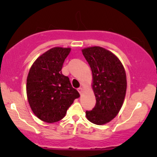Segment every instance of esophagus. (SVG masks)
I'll return each mask as SVG.
<instances>
[{
    "label": "esophagus",
    "instance_id": "34e87169",
    "mask_svg": "<svg viewBox=\"0 0 157 157\" xmlns=\"http://www.w3.org/2000/svg\"><path fill=\"white\" fill-rule=\"evenodd\" d=\"M78 92H79V94H82V93H83V88L82 87H80V88H78Z\"/></svg>",
    "mask_w": 157,
    "mask_h": 157
}]
</instances>
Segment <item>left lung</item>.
Here are the masks:
<instances>
[{"mask_svg": "<svg viewBox=\"0 0 157 157\" xmlns=\"http://www.w3.org/2000/svg\"><path fill=\"white\" fill-rule=\"evenodd\" d=\"M81 51L91 68L96 100L86 117L96 125L106 124L117 117L124 104L127 86L125 69L119 58L106 48L91 46Z\"/></svg>", "mask_w": 157, "mask_h": 157, "instance_id": "8db88e82", "label": "left lung"}]
</instances>
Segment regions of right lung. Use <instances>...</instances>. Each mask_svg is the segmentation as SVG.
<instances>
[{
    "instance_id": "obj_1",
    "label": "right lung",
    "mask_w": 157,
    "mask_h": 157,
    "mask_svg": "<svg viewBox=\"0 0 157 157\" xmlns=\"http://www.w3.org/2000/svg\"><path fill=\"white\" fill-rule=\"evenodd\" d=\"M71 48L54 47L40 55L30 68L26 94L30 107L36 117L47 123L61 120L78 92L72 87L61 69Z\"/></svg>"
}]
</instances>
